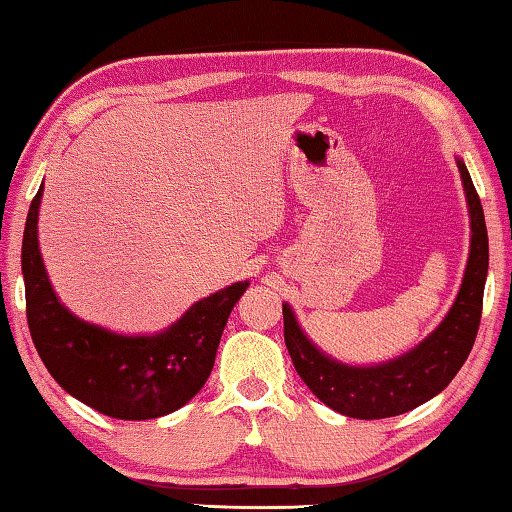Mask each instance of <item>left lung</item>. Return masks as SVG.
<instances>
[{"mask_svg":"<svg viewBox=\"0 0 512 512\" xmlns=\"http://www.w3.org/2000/svg\"><path fill=\"white\" fill-rule=\"evenodd\" d=\"M456 164L470 214V255L454 305L415 348L375 366H350L320 350L300 327L289 302H282L284 343L293 366L309 391L336 413L379 420L411 411L443 393L472 350L488 277V230L470 171L461 158H456Z\"/></svg>","mask_w":512,"mask_h":512,"instance_id":"8db88e82","label":"left lung"}]
</instances>
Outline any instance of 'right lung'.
I'll list each match as a JSON object with an SVG mask.
<instances>
[{"label":"right lung","instance_id":"right-lung-1","mask_svg":"<svg viewBox=\"0 0 512 512\" xmlns=\"http://www.w3.org/2000/svg\"><path fill=\"white\" fill-rule=\"evenodd\" d=\"M42 185L31 201L22 239L27 320L42 363L60 388L117 420H153L178 411L214 368L223 327L248 280L194 302L155 334H119L72 314L51 287L40 255Z\"/></svg>","mask_w":512,"mask_h":512}]
</instances>
